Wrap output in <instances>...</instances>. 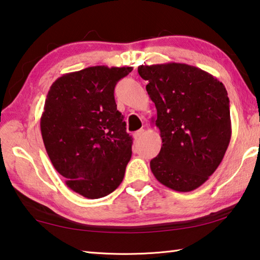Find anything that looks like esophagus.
<instances>
[{
	"label": "esophagus",
	"instance_id": "1",
	"mask_svg": "<svg viewBox=\"0 0 260 260\" xmlns=\"http://www.w3.org/2000/svg\"><path fill=\"white\" fill-rule=\"evenodd\" d=\"M143 134H144V129H139V131H136L135 133L133 134V136H134V140H135V141H139L141 138H142Z\"/></svg>",
	"mask_w": 260,
	"mask_h": 260
}]
</instances>
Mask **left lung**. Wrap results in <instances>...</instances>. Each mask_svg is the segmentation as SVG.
<instances>
[{"mask_svg": "<svg viewBox=\"0 0 260 260\" xmlns=\"http://www.w3.org/2000/svg\"><path fill=\"white\" fill-rule=\"evenodd\" d=\"M140 77L157 109L162 146L150 161L167 188L191 191L221 162L232 135L230 99L212 74L181 63L140 65Z\"/></svg>", "mask_w": 260, "mask_h": 260, "instance_id": "left-lung-1", "label": "left lung"}]
</instances>
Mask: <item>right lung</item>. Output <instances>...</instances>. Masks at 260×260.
<instances>
[{
  "mask_svg": "<svg viewBox=\"0 0 260 260\" xmlns=\"http://www.w3.org/2000/svg\"><path fill=\"white\" fill-rule=\"evenodd\" d=\"M132 70L90 67L64 74L48 91L40 121L47 153L68 187L87 199L109 195L124 179L133 139L114 87Z\"/></svg>",
  "mask_w": 260,
  "mask_h": 260,
  "instance_id": "1",
  "label": "right lung"
}]
</instances>
